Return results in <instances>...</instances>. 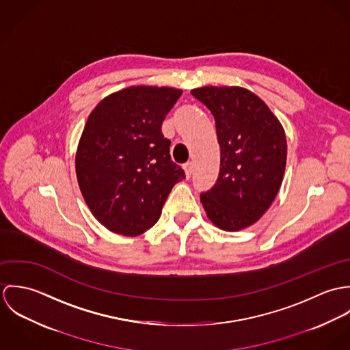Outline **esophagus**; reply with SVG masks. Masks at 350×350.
I'll use <instances>...</instances> for the list:
<instances>
[{
  "mask_svg": "<svg viewBox=\"0 0 350 350\" xmlns=\"http://www.w3.org/2000/svg\"><path fill=\"white\" fill-rule=\"evenodd\" d=\"M183 170H185V175H186V178L189 179V178L191 176V174H193V161L186 163V164L183 165Z\"/></svg>",
  "mask_w": 350,
  "mask_h": 350,
  "instance_id": "34e87169",
  "label": "esophagus"
}]
</instances>
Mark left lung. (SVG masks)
Instances as JSON below:
<instances>
[{"mask_svg": "<svg viewBox=\"0 0 350 350\" xmlns=\"http://www.w3.org/2000/svg\"><path fill=\"white\" fill-rule=\"evenodd\" d=\"M191 94L215 120L219 175L200 194L218 229L239 232L257 222L276 198L287 161L286 132L267 103L245 88L203 86Z\"/></svg>", "mask_w": 350, "mask_h": 350, "instance_id": "1", "label": "left lung"}]
</instances>
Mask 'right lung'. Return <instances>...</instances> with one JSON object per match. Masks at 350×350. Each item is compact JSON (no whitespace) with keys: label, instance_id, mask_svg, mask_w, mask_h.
Wrapping results in <instances>:
<instances>
[{"label":"right lung","instance_id":"1","mask_svg":"<svg viewBox=\"0 0 350 350\" xmlns=\"http://www.w3.org/2000/svg\"><path fill=\"white\" fill-rule=\"evenodd\" d=\"M182 93L129 86L106 96L89 114L75 172L86 204L107 230L128 237L146 233L175 183L185 179L161 133L163 120Z\"/></svg>","mask_w":350,"mask_h":350}]
</instances>
